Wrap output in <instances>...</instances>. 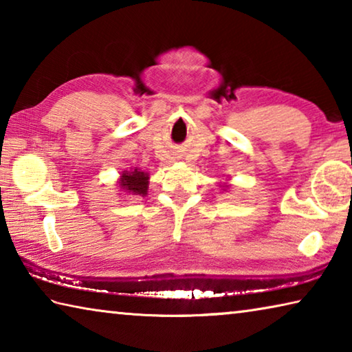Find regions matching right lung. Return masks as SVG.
<instances>
[{"label": "right lung", "mask_w": 352, "mask_h": 352, "mask_svg": "<svg viewBox=\"0 0 352 352\" xmlns=\"http://www.w3.org/2000/svg\"><path fill=\"white\" fill-rule=\"evenodd\" d=\"M147 184H148V175L146 172H141L135 169L132 172L124 170L121 175V186L122 189L133 192L136 195H144L147 194Z\"/></svg>", "instance_id": "obj_1"}]
</instances>
